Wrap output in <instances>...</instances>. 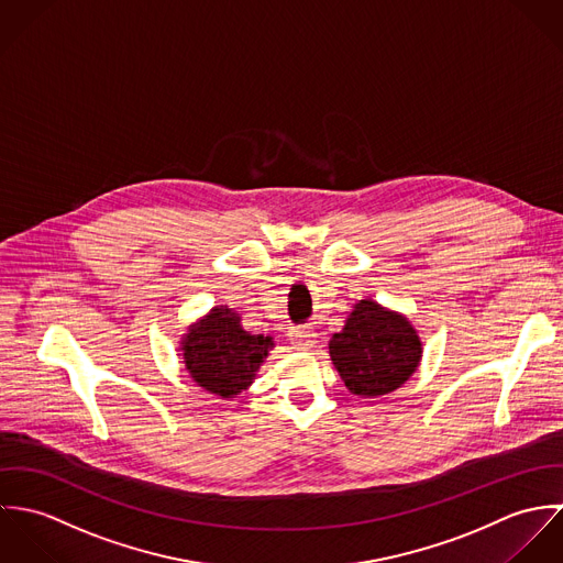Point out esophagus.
<instances>
[{"mask_svg":"<svg viewBox=\"0 0 563 563\" xmlns=\"http://www.w3.org/2000/svg\"><path fill=\"white\" fill-rule=\"evenodd\" d=\"M288 335H290V340L295 342V346H297V349H303V351L312 349V346H314V342H317V329H314L312 324H299V327H292Z\"/></svg>","mask_w":563,"mask_h":563,"instance_id":"34e87169","label":"esophagus"}]
</instances>
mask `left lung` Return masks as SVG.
<instances>
[{"label": "left lung", "instance_id": "obj_1", "mask_svg": "<svg viewBox=\"0 0 563 563\" xmlns=\"http://www.w3.org/2000/svg\"><path fill=\"white\" fill-rule=\"evenodd\" d=\"M420 340L409 321L364 299L329 340L344 386L357 397H379L402 386L420 362Z\"/></svg>", "mask_w": 563, "mask_h": 563}]
</instances>
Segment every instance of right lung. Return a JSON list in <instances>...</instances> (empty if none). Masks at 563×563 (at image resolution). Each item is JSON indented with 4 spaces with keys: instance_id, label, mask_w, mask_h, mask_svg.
<instances>
[{
    "instance_id": "obj_1",
    "label": "right lung",
    "mask_w": 563,
    "mask_h": 563,
    "mask_svg": "<svg viewBox=\"0 0 563 563\" xmlns=\"http://www.w3.org/2000/svg\"><path fill=\"white\" fill-rule=\"evenodd\" d=\"M271 346V338L244 331L241 317L225 306L214 308L203 321L192 324L181 342L184 362L192 379L219 397H234L244 390Z\"/></svg>"
}]
</instances>
